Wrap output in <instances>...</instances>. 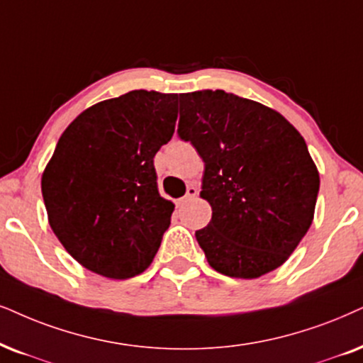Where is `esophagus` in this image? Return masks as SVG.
Wrapping results in <instances>:
<instances>
[{
  "mask_svg": "<svg viewBox=\"0 0 363 363\" xmlns=\"http://www.w3.org/2000/svg\"><path fill=\"white\" fill-rule=\"evenodd\" d=\"M196 196H197V187L192 186V187H189V189H187L186 196L181 199V203H186V201H192Z\"/></svg>",
  "mask_w": 363,
  "mask_h": 363,
  "instance_id": "esophagus-1",
  "label": "esophagus"
}]
</instances>
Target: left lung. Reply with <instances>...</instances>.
<instances>
[{
  "mask_svg": "<svg viewBox=\"0 0 363 363\" xmlns=\"http://www.w3.org/2000/svg\"><path fill=\"white\" fill-rule=\"evenodd\" d=\"M179 100L177 134L204 162L213 218L196 240L209 266L242 279L273 272L313 221L320 174L305 139L277 110L224 90Z\"/></svg>",
  "mask_w": 363,
  "mask_h": 363,
  "instance_id": "1",
  "label": "left lung"
}]
</instances>
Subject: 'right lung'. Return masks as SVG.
I'll list each match as a JSON object with an SVG mask.
<instances>
[{
  "label": "right lung",
  "instance_id": "right-lung-1",
  "mask_svg": "<svg viewBox=\"0 0 363 363\" xmlns=\"http://www.w3.org/2000/svg\"><path fill=\"white\" fill-rule=\"evenodd\" d=\"M176 121L177 94L132 90L84 110L60 137L41 194L55 236L84 268L127 279L152 263L174 211L154 155Z\"/></svg>",
  "mask_w": 363,
  "mask_h": 363
}]
</instances>
